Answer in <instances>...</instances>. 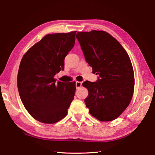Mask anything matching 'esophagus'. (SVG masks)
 <instances>
[{
    "mask_svg": "<svg viewBox=\"0 0 155 155\" xmlns=\"http://www.w3.org/2000/svg\"><path fill=\"white\" fill-rule=\"evenodd\" d=\"M82 86V83L80 81H77L76 82V87H77V89H79V88Z\"/></svg>",
    "mask_w": 155,
    "mask_h": 155,
    "instance_id": "1",
    "label": "esophagus"
}]
</instances>
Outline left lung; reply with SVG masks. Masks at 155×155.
I'll return each instance as SVG.
<instances>
[{
	"instance_id": "1",
	"label": "left lung",
	"mask_w": 155,
	"mask_h": 155,
	"mask_svg": "<svg viewBox=\"0 0 155 155\" xmlns=\"http://www.w3.org/2000/svg\"><path fill=\"white\" fill-rule=\"evenodd\" d=\"M87 62L99 74L95 83L85 81L89 95L84 99L92 116L101 122L116 120L131 101L134 74L128 53L110 33L92 30L77 32Z\"/></svg>"
}]
</instances>
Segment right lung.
I'll return each instance as SVG.
<instances>
[{"label": "right lung", "instance_id": "1", "mask_svg": "<svg viewBox=\"0 0 155 155\" xmlns=\"http://www.w3.org/2000/svg\"><path fill=\"white\" fill-rule=\"evenodd\" d=\"M77 31L45 35L24 54L17 75V87L24 107L41 123L63 119L74 99L75 82L68 84L54 78L64 69L66 56L73 48Z\"/></svg>", "mask_w": 155, "mask_h": 155}]
</instances>
